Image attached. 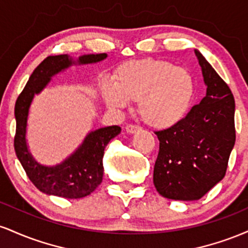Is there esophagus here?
<instances>
[{"mask_svg": "<svg viewBox=\"0 0 248 248\" xmlns=\"http://www.w3.org/2000/svg\"><path fill=\"white\" fill-rule=\"evenodd\" d=\"M138 130H140V127L136 126V124H127V126H126V132L129 133V134L136 133Z\"/></svg>", "mask_w": 248, "mask_h": 248, "instance_id": "obj_1", "label": "esophagus"}]
</instances>
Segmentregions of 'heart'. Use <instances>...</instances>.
<instances>
[{"label":"heart","mask_w":248,"mask_h":248,"mask_svg":"<svg viewBox=\"0 0 248 248\" xmlns=\"http://www.w3.org/2000/svg\"><path fill=\"white\" fill-rule=\"evenodd\" d=\"M195 93V79L189 71L157 59L121 65L115 84L106 82L101 88L104 101L114 109L139 100L141 118L157 129L171 128L183 120L191 109Z\"/></svg>","instance_id":"b5f03b06"}]
</instances>
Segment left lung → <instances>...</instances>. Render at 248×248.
I'll use <instances>...</instances> for the list:
<instances>
[{"mask_svg":"<svg viewBox=\"0 0 248 248\" xmlns=\"http://www.w3.org/2000/svg\"><path fill=\"white\" fill-rule=\"evenodd\" d=\"M206 95L179 124L155 134L160 150L154 186L163 197L196 201L224 178L235 142L234 98L198 50Z\"/></svg>","mask_w":248,"mask_h":248,"instance_id":"1","label":"left lung"}]
</instances>
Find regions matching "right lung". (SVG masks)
<instances>
[{"mask_svg": "<svg viewBox=\"0 0 248 248\" xmlns=\"http://www.w3.org/2000/svg\"><path fill=\"white\" fill-rule=\"evenodd\" d=\"M106 53L84 55L77 62L67 55L49 56L36 67L24 90L15 104L16 134L14 139L16 156L37 189L46 195L62 198H82L92 193L102 182L105 148L108 142L120 134L119 126H109L88 133L85 140L72 155L61 164L45 167L33 160L28 149L25 134L29 108L35 94L49 84L51 77L67 69L72 64H92L104 61Z\"/></svg>", "mask_w": 248, "mask_h": 248, "instance_id": "right-lung-1", "label": "right lung"}]
</instances>
